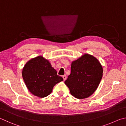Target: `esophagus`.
<instances>
[{"label": "esophagus", "mask_w": 126, "mask_h": 126, "mask_svg": "<svg viewBox=\"0 0 126 126\" xmlns=\"http://www.w3.org/2000/svg\"><path fill=\"white\" fill-rule=\"evenodd\" d=\"M62 77H63V80H65L66 79H67V76H66V75L63 76Z\"/></svg>", "instance_id": "obj_1"}]
</instances>
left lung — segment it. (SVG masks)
<instances>
[{"mask_svg": "<svg viewBox=\"0 0 126 126\" xmlns=\"http://www.w3.org/2000/svg\"><path fill=\"white\" fill-rule=\"evenodd\" d=\"M103 76V68L98 60L84 54L72 62L71 74L64 83L71 94L84 99L92 94L98 87Z\"/></svg>", "mask_w": 126, "mask_h": 126, "instance_id": "1", "label": "left lung"}]
</instances>
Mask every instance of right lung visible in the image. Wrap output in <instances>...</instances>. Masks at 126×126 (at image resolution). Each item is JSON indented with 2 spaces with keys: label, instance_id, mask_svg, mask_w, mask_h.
<instances>
[{
  "label": "right lung",
  "instance_id": "1",
  "mask_svg": "<svg viewBox=\"0 0 126 126\" xmlns=\"http://www.w3.org/2000/svg\"><path fill=\"white\" fill-rule=\"evenodd\" d=\"M22 77L30 92L40 98L48 96L53 87L63 80L49 61L42 56L31 59L25 64Z\"/></svg>",
  "mask_w": 126,
  "mask_h": 126
}]
</instances>
